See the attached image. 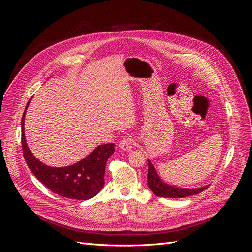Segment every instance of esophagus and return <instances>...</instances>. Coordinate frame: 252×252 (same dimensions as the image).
<instances>
[{
    "instance_id": "1",
    "label": "esophagus",
    "mask_w": 252,
    "mask_h": 252,
    "mask_svg": "<svg viewBox=\"0 0 252 252\" xmlns=\"http://www.w3.org/2000/svg\"><path fill=\"white\" fill-rule=\"evenodd\" d=\"M119 147L124 151H130L133 148V140L129 138V136H126V138L120 141Z\"/></svg>"
}]
</instances>
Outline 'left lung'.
<instances>
[{
    "instance_id": "1",
    "label": "left lung",
    "mask_w": 252,
    "mask_h": 252,
    "mask_svg": "<svg viewBox=\"0 0 252 252\" xmlns=\"http://www.w3.org/2000/svg\"><path fill=\"white\" fill-rule=\"evenodd\" d=\"M147 184L150 190L157 196L163 197H172V199H179V197H185L196 193H201L208 186H204L201 188H180L166 184L158 175L155 167L152 166L151 162L148 159V174H147Z\"/></svg>"
}]
</instances>
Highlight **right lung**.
Here are the masks:
<instances>
[{
    "mask_svg": "<svg viewBox=\"0 0 252 252\" xmlns=\"http://www.w3.org/2000/svg\"><path fill=\"white\" fill-rule=\"evenodd\" d=\"M30 100L22 117V148L29 169L52 192L73 200H89L101 191L105 182V167L114 152V144L96 147L77 164L67 167H50L41 163L29 150L25 140L24 119Z\"/></svg>",
    "mask_w": 252,
    "mask_h": 252,
    "instance_id": "1",
    "label": "right lung"
}]
</instances>
